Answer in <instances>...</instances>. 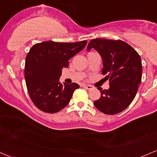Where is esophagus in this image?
Instances as JSON below:
<instances>
[{
	"instance_id": "esophagus-1",
	"label": "esophagus",
	"mask_w": 157,
	"mask_h": 157,
	"mask_svg": "<svg viewBox=\"0 0 157 157\" xmlns=\"http://www.w3.org/2000/svg\"><path fill=\"white\" fill-rule=\"evenodd\" d=\"M83 87H84L85 89H87V90H91V89H92V86H91V85H83Z\"/></svg>"
}]
</instances>
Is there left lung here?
<instances>
[{"label": "left lung", "instance_id": "left-lung-1", "mask_svg": "<svg viewBox=\"0 0 157 157\" xmlns=\"http://www.w3.org/2000/svg\"><path fill=\"white\" fill-rule=\"evenodd\" d=\"M94 48L103 60L102 74L108 75L109 88L102 90L95 101L98 109L106 114H116L131 104L141 82L142 64L139 54L122 40L96 38L89 42L87 51Z\"/></svg>", "mask_w": 157, "mask_h": 157}]
</instances>
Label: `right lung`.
Wrapping results in <instances>:
<instances>
[{"label":"right lung","mask_w":157,"mask_h":157,"mask_svg":"<svg viewBox=\"0 0 157 157\" xmlns=\"http://www.w3.org/2000/svg\"><path fill=\"white\" fill-rule=\"evenodd\" d=\"M87 40L76 43H37L26 57L25 77L27 90L33 104L40 110L56 113L67 106L80 85L59 82L63 68L69 60L82 50Z\"/></svg>","instance_id":"obj_1"}]
</instances>
